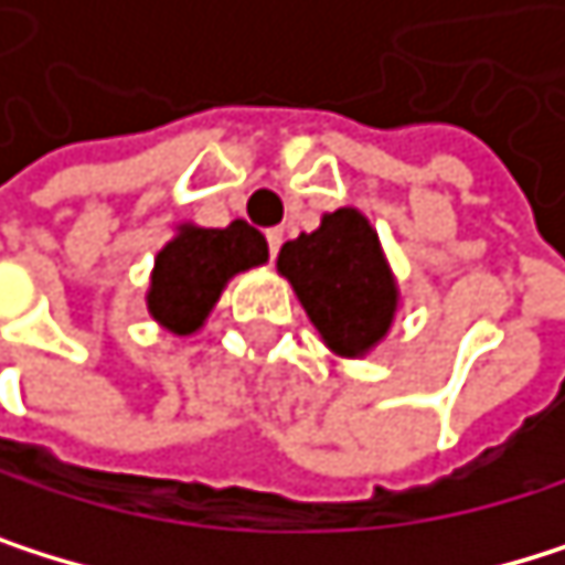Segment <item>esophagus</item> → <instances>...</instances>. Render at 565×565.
<instances>
[{"mask_svg":"<svg viewBox=\"0 0 565 565\" xmlns=\"http://www.w3.org/2000/svg\"><path fill=\"white\" fill-rule=\"evenodd\" d=\"M266 242H269V256L276 259L279 256V245H282V228H269L266 232Z\"/></svg>","mask_w":565,"mask_h":565,"instance_id":"esophagus-1","label":"esophagus"}]
</instances>
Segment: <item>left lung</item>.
I'll list each match as a JSON object with an SVG mask.
<instances>
[{
	"mask_svg": "<svg viewBox=\"0 0 565 565\" xmlns=\"http://www.w3.org/2000/svg\"><path fill=\"white\" fill-rule=\"evenodd\" d=\"M276 269L337 356L360 360L387 340L401 309V286L377 228L360 209L323 212L320 228L279 248Z\"/></svg>",
	"mask_w": 565,
	"mask_h": 565,
	"instance_id": "obj_1",
	"label": "left lung"
}]
</instances>
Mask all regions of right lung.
Returning <instances> with one entry per match:
<instances>
[{"label": "right lung", "mask_w": 565, "mask_h": 565, "mask_svg": "<svg viewBox=\"0 0 565 565\" xmlns=\"http://www.w3.org/2000/svg\"><path fill=\"white\" fill-rule=\"evenodd\" d=\"M269 263L266 235L235 218L225 228L178 222L174 235L158 248L145 292L148 313L174 337H194L212 317L225 286Z\"/></svg>", "instance_id": "1"}]
</instances>
